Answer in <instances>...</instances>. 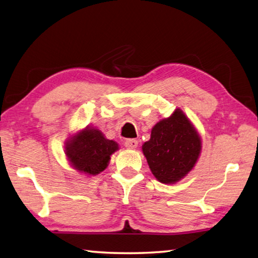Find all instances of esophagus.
Instances as JSON below:
<instances>
[{"label": "esophagus", "mask_w": 258, "mask_h": 258, "mask_svg": "<svg viewBox=\"0 0 258 258\" xmlns=\"http://www.w3.org/2000/svg\"><path fill=\"white\" fill-rule=\"evenodd\" d=\"M124 145H125L126 149L135 150L136 147H138V145H139V142L136 141V140H126L124 142Z\"/></svg>", "instance_id": "esophagus-1"}]
</instances>
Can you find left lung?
<instances>
[{"instance_id": "8db88e82", "label": "left lung", "mask_w": 258, "mask_h": 258, "mask_svg": "<svg viewBox=\"0 0 258 258\" xmlns=\"http://www.w3.org/2000/svg\"><path fill=\"white\" fill-rule=\"evenodd\" d=\"M142 151L158 182L174 184L184 178L199 160L201 136L180 108L153 126Z\"/></svg>"}]
</instances>
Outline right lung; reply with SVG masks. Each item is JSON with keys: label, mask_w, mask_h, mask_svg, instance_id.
<instances>
[{"label": "right lung", "mask_w": 258, "mask_h": 258, "mask_svg": "<svg viewBox=\"0 0 258 258\" xmlns=\"http://www.w3.org/2000/svg\"><path fill=\"white\" fill-rule=\"evenodd\" d=\"M64 147L73 168L87 176H95L107 167L111 155L118 150V144L107 140L100 130L86 126L69 138Z\"/></svg>", "instance_id": "obj_1"}]
</instances>
